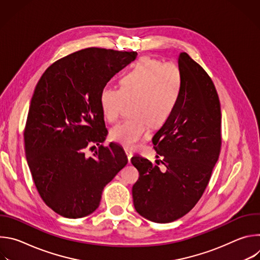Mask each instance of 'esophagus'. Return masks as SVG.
Instances as JSON below:
<instances>
[{
    "mask_svg": "<svg viewBox=\"0 0 260 260\" xmlns=\"http://www.w3.org/2000/svg\"><path fill=\"white\" fill-rule=\"evenodd\" d=\"M124 151H125V154H126V156H127V159H128V162L131 161V158L133 157V152L131 151V150H128V149H124Z\"/></svg>",
    "mask_w": 260,
    "mask_h": 260,
    "instance_id": "1",
    "label": "esophagus"
}]
</instances>
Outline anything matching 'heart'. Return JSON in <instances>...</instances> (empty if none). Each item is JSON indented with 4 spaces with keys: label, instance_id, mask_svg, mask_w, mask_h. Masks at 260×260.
I'll use <instances>...</instances> for the list:
<instances>
[{
    "label": "heart",
    "instance_id": "1",
    "mask_svg": "<svg viewBox=\"0 0 260 260\" xmlns=\"http://www.w3.org/2000/svg\"><path fill=\"white\" fill-rule=\"evenodd\" d=\"M182 89V74L174 63L143 57L120 79V88L105 85L99 101L105 119L117 121L126 102L131 117L110 132L113 142L134 149L150 131L161 127L173 115Z\"/></svg>",
    "mask_w": 260,
    "mask_h": 260
}]
</instances>
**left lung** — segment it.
<instances>
[{"mask_svg":"<svg viewBox=\"0 0 260 260\" xmlns=\"http://www.w3.org/2000/svg\"><path fill=\"white\" fill-rule=\"evenodd\" d=\"M182 89L171 118L152 142L156 160L136 155L139 171L133 186L136 211L146 219L169 223L186 215L200 201L221 149V110L215 85L207 72L186 52L178 57Z\"/></svg>","mask_w":260,"mask_h":260,"instance_id":"8db88e82","label":"left lung"}]
</instances>
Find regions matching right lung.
Instances as JSON below:
<instances>
[{
    "label": "right lung",
    "instance_id": "add662e5",
    "mask_svg": "<svg viewBox=\"0 0 260 260\" xmlns=\"http://www.w3.org/2000/svg\"><path fill=\"white\" fill-rule=\"evenodd\" d=\"M136 51L90 47L53 62L35 88L23 132L27 165L43 202L66 218L100 205L103 189L127 158L108 134L100 106L103 86L137 57ZM99 149L92 156L86 151Z\"/></svg>",
    "mask_w": 260,
    "mask_h": 260
}]
</instances>
